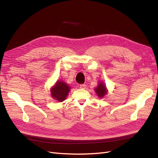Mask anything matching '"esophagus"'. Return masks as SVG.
I'll list each match as a JSON object with an SVG mask.
<instances>
[{
    "instance_id": "1",
    "label": "esophagus",
    "mask_w": 158,
    "mask_h": 158,
    "mask_svg": "<svg viewBox=\"0 0 158 158\" xmlns=\"http://www.w3.org/2000/svg\"><path fill=\"white\" fill-rule=\"evenodd\" d=\"M85 88H86V85L85 84H80V88H81V89H85Z\"/></svg>"
}]
</instances>
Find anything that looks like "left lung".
I'll return each mask as SVG.
<instances>
[{
	"mask_svg": "<svg viewBox=\"0 0 158 158\" xmlns=\"http://www.w3.org/2000/svg\"><path fill=\"white\" fill-rule=\"evenodd\" d=\"M95 92H96L97 95L100 98H103L105 95L107 94V89L105 85L102 82L100 83L98 87L95 89Z\"/></svg>",
	"mask_w": 158,
	"mask_h": 158,
	"instance_id": "obj_1",
	"label": "left lung"
}]
</instances>
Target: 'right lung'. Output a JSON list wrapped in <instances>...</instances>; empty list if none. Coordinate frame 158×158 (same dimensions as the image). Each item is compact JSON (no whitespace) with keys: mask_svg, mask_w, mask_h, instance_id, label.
Here are the masks:
<instances>
[{"mask_svg":"<svg viewBox=\"0 0 158 158\" xmlns=\"http://www.w3.org/2000/svg\"><path fill=\"white\" fill-rule=\"evenodd\" d=\"M70 91V87L65 82L58 81L53 88H52L51 92L52 98L59 102H63L66 99Z\"/></svg>","mask_w":158,"mask_h":158,"instance_id":"obj_1","label":"right lung"}]
</instances>
